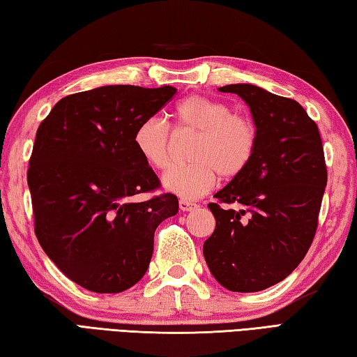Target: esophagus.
Masks as SVG:
<instances>
[{
	"instance_id": "1",
	"label": "esophagus",
	"mask_w": 357,
	"mask_h": 357,
	"mask_svg": "<svg viewBox=\"0 0 357 357\" xmlns=\"http://www.w3.org/2000/svg\"><path fill=\"white\" fill-rule=\"evenodd\" d=\"M179 209L183 212L193 211V209H197V203H193V201L183 198V199H179Z\"/></svg>"
}]
</instances>
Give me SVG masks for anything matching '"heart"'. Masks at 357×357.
<instances>
[{
    "label": "heart",
    "instance_id": "heart-1",
    "mask_svg": "<svg viewBox=\"0 0 357 357\" xmlns=\"http://www.w3.org/2000/svg\"><path fill=\"white\" fill-rule=\"evenodd\" d=\"M176 132L197 134L187 167H174L162 178L167 190L184 199L206 195L223 178L242 174L256 156L259 131L251 116L232 112L222 100L206 95L187 96L174 109ZM134 146L154 170H165L172 162L170 128L159 116L142 120L134 131Z\"/></svg>",
    "mask_w": 357,
    "mask_h": 357
}]
</instances>
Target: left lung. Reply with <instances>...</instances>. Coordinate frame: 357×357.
Returning a JSON list of instances; mask_svg holds the SVG:
<instances>
[{
	"mask_svg": "<svg viewBox=\"0 0 357 357\" xmlns=\"http://www.w3.org/2000/svg\"><path fill=\"white\" fill-rule=\"evenodd\" d=\"M259 131L248 168L209 203L215 231L203 246L213 278L232 291H259L294 271L312 245L328 170L315 121L295 100L251 84H231ZM241 204L243 209L229 208Z\"/></svg>",
	"mask_w": 357,
	"mask_h": 357,
	"instance_id": "1",
	"label": "left lung"
}]
</instances>
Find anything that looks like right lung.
Returning a JSON list of instances; mask_svg holds the SVG:
<instances>
[{
	"mask_svg": "<svg viewBox=\"0 0 357 357\" xmlns=\"http://www.w3.org/2000/svg\"><path fill=\"white\" fill-rule=\"evenodd\" d=\"M176 95L164 86H105L68 95L37 129L28 167L34 231L47 256L81 287L119 294L150 265L154 231L178 198L134 146L139 123Z\"/></svg>",
	"mask_w": 357,
	"mask_h": 357,
	"instance_id": "obj_1",
	"label": "right lung"
}]
</instances>
